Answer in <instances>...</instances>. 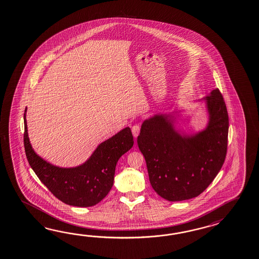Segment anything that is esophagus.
I'll return each mask as SVG.
<instances>
[{
  "mask_svg": "<svg viewBox=\"0 0 259 259\" xmlns=\"http://www.w3.org/2000/svg\"><path fill=\"white\" fill-rule=\"evenodd\" d=\"M140 128H141V126H139V125H135V126H133V137L134 138H137L138 137L139 133H140Z\"/></svg>",
  "mask_w": 259,
  "mask_h": 259,
  "instance_id": "obj_1",
  "label": "esophagus"
}]
</instances>
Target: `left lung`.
Listing matches in <instances>:
<instances>
[{
    "mask_svg": "<svg viewBox=\"0 0 259 259\" xmlns=\"http://www.w3.org/2000/svg\"><path fill=\"white\" fill-rule=\"evenodd\" d=\"M209 115L203 131H176L175 115L156 114L142 124L137 139L153 189L168 201L198 197L210 186L227 155L229 114L218 89L203 99Z\"/></svg>",
    "mask_w": 259,
    "mask_h": 259,
    "instance_id": "obj_1",
    "label": "left lung"
}]
</instances>
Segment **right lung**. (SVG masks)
Wrapping results in <instances>:
<instances>
[{"label": "right lung", "instance_id": "add662e5", "mask_svg": "<svg viewBox=\"0 0 259 259\" xmlns=\"http://www.w3.org/2000/svg\"><path fill=\"white\" fill-rule=\"evenodd\" d=\"M24 113V147L27 159L38 178L57 199L71 206L91 207L106 197L114 184L115 166L133 145L128 126L98 145L91 157L77 167L60 168L38 156L28 136Z\"/></svg>", "mask_w": 259, "mask_h": 259}]
</instances>
